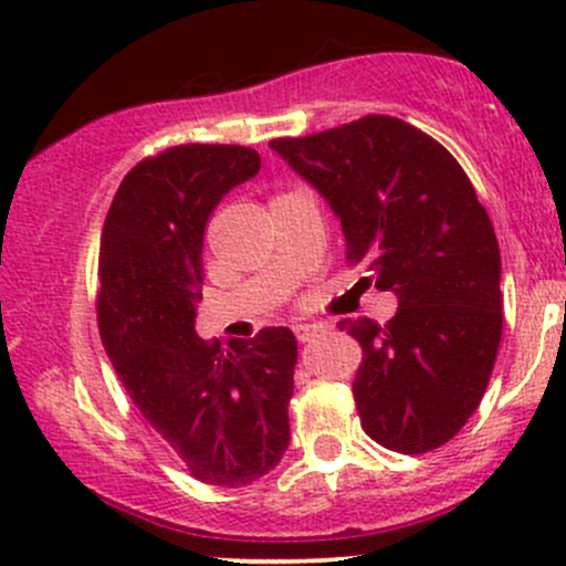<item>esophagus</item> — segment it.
Returning a JSON list of instances; mask_svg holds the SVG:
<instances>
[{"label": "esophagus", "mask_w": 566, "mask_h": 566, "mask_svg": "<svg viewBox=\"0 0 566 566\" xmlns=\"http://www.w3.org/2000/svg\"><path fill=\"white\" fill-rule=\"evenodd\" d=\"M323 328H325L323 323H298L295 325V336H298L301 342H310V339H315Z\"/></svg>", "instance_id": "obj_1"}]
</instances>
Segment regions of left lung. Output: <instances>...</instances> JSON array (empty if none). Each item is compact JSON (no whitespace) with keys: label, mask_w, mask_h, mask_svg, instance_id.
<instances>
[{"label":"left lung","mask_w":566,"mask_h":566,"mask_svg":"<svg viewBox=\"0 0 566 566\" xmlns=\"http://www.w3.org/2000/svg\"><path fill=\"white\" fill-rule=\"evenodd\" d=\"M271 150L334 210L364 282L399 304L386 325L339 323L364 347V432L402 454L443 447L482 402L504 325L499 241L471 180L447 147L384 114Z\"/></svg>","instance_id":"left-lung-1"}]
</instances>
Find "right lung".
I'll use <instances>...</instances> for the list:
<instances>
[{
  "mask_svg": "<svg viewBox=\"0 0 566 566\" xmlns=\"http://www.w3.org/2000/svg\"><path fill=\"white\" fill-rule=\"evenodd\" d=\"M256 172L251 147H169L125 175L101 235L98 325L114 373L191 476L219 488L265 476L290 447L293 331L221 347L193 328L205 224Z\"/></svg>",
  "mask_w": 566,
  "mask_h": 566,
  "instance_id": "right-lung-1",
  "label": "right lung"
}]
</instances>
